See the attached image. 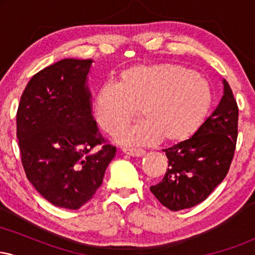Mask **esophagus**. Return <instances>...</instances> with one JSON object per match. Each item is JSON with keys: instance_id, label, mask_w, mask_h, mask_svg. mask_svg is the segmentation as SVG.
I'll list each match as a JSON object with an SVG mask.
<instances>
[{"instance_id": "1", "label": "esophagus", "mask_w": 255, "mask_h": 255, "mask_svg": "<svg viewBox=\"0 0 255 255\" xmlns=\"http://www.w3.org/2000/svg\"><path fill=\"white\" fill-rule=\"evenodd\" d=\"M122 152H124L125 154H128V156H130V157H141L145 154V151L141 150V148L125 147V148H122Z\"/></svg>"}]
</instances>
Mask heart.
<instances>
[{
	"instance_id": "1",
	"label": "heart",
	"mask_w": 255,
	"mask_h": 255,
	"mask_svg": "<svg viewBox=\"0 0 255 255\" xmlns=\"http://www.w3.org/2000/svg\"><path fill=\"white\" fill-rule=\"evenodd\" d=\"M212 103L211 85L198 72L181 64L160 63L121 72L118 85L105 84L99 89L93 113L99 127L113 134L139 109L142 122L114 134L120 145L145 146L162 139L176 144L203 126Z\"/></svg>"
}]
</instances>
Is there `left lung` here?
Returning a JSON list of instances; mask_svg holds the SVG:
<instances>
[{"instance_id": "obj_1", "label": "left lung", "mask_w": 255, "mask_h": 255, "mask_svg": "<svg viewBox=\"0 0 255 255\" xmlns=\"http://www.w3.org/2000/svg\"><path fill=\"white\" fill-rule=\"evenodd\" d=\"M223 85L218 107L194 135L163 150L168 169L150 191L171 211L200 204L229 171L238 139L239 108L227 80Z\"/></svg>"}]
</instances>
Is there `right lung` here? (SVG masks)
I'll return each mask as SVG.
<instances>
[{
	"label": "right lung",
	"mask_w": 255,
	"mask_h": 255,
	"mask_svg": "<svg viewBox=\"0 0 255 255\" xmlns=\"http://www.w3.org/2000/svg\"><path fill=\"white\" fill-rule=\"evenodd\" d=\"M92 62L64 58L38 72L16 113L26 176L43 198L63 209L78 210L92 199L116 154L92 116L87 86Z\"/></svg>",
	"instance_id": "add662e5"
}]
</instances>
